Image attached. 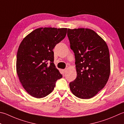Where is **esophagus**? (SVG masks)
Segmentation results:
<instances>
[{
    "instance_id": "1",
    "label": "esophagus",
    "mask_w": 124,
    "mask_h": 124,
    "mask_svg": "<svg viewBox=\"0 0 124 124\" xmlns=\"http://www.w3.org/2000/svg\"><path fill=\"white\" fill-rule=\"evenodd\" d=\"M67 69H62V72H63V74H65V72H66V71H67Z\"/></svg>"
}]
</instances>
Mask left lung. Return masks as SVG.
Returning <instances> with one entry per match:
<instances>
[{"label": "left lung", "instance_id": "left-lung-1", "mask_svg": "<svg viewBox=\"0 0 124 124\" xmlns=\"http://www.w3.org/2000/svg\"><path fill=\"white\" fill-rule=\"evenodd\" d=\"M70 48L75 55L77 77L69 83L75 96L93 97L105 85L110 74L107 45L95 31L88 28L68 30Z\"/></svg>", "mask_w": 124, "mask_h": 124}]
</instances>
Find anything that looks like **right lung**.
Here are the masks:
<instances>
[{
  "mask_svg": "<svg viewBox=\"0 0 124 124\" xmlns=\"http://www.w3.org/2000/svg\"><path fill=\"white\" fill-rule=\"evenodd\" d=\"M67 28H37L19 46L16 72L25 90L37 98L47 96L62 77L54 63V49L66 35Z\"/></svg>",
  "mask_w": 124,
  "mask_h": 124,
  "instance_id": "1",
  "label": "right lung"
}]
</instances>
